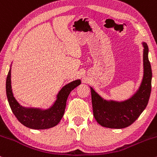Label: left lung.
I'll list each match as a JSON object with an SVG mask.
<instances>
[{"mask_svg": "<svg viewBox=\"0 0 157 157\" xmlns=\"http://www.w3.org/2000/svg\"><path fill=\"white\" fill-rule=\"evenodd\" d=\"M143 45L144 74L141 85L136 93L122 102L104 100L91 88L94 117L100 125L109 128H124L136 121L145 110L151 91L152 71L148 60V47Z\"/></svg>", "mask_w": 157, "mask_h": 157, "instance_id": "obj_1", "label": "left lung"}]
</instances>
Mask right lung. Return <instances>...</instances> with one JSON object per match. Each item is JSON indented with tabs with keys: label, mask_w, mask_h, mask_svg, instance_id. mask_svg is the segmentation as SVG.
<instances>
[{
	"label": "right lung",
	"mask_w": 157,
	"mask_h": 157,
	"mask_svg": "<svg viewBox=\"0 0 157 157\" xmlns=\"http://www.w3.org/2000/svg\"><path fill=\"white\" fill-rule=\"evenodd\" d=\"M80 83V80H77L63 86L49 109L43 110L37 108H26L20 105L12 93L10 68L6 82V96L12 112L21 124L32 129H47L55 127L60 122L63 117L68 95Z\"/></svg>",
	"instance_id": "obj_1"
}]
</instances>
